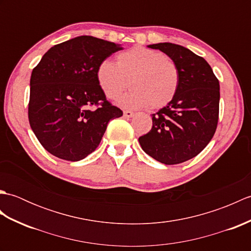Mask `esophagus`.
I'll return each mask as SVG.
<instances>
[{"instance_id":"esophagus-1","label":"esophagus","mask_w":251,"mask_h":251,"mask_svg":"<svg viewBox=\"0 0 251 251\" xmlns=\"http://www.w3.org/2000/svg\"><path fill=\"white\" fill-rule=\"evenodd\" d=\"M134 115H135V113L132 111H129V110L124 111V116L125 117H128V119H129V117H132Z\"/></svg>"}]
</instances>
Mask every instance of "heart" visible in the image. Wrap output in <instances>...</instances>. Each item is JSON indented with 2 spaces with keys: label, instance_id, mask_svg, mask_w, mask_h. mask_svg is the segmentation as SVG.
I'll list each match as a JSON object with an SVG mask.
<instances>
[{
  "label": "heart",
  "instance_id": "heart-1",
  "mask_svg": "<svg viewBox=\"0 0 251 251\" xmlns=\"http://www.w3.org/2000/svg\"><path fill=\"white\" fill-rule=\"evenodd\" d=\"M96 78L101 92L111 100L120 97L129 81L131 90L119 100L123 108L143 109L151 105L161 109L177 95L180 73L177 65L162 52L136 46L117 55L116 63L101 61Z\"/></svg>",
  "mask_w": 251,
  "mask_h": 251
}]
</instances>
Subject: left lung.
<instances>
[{"label":"left lung","instance_id":"8db88e82","mask_svg":"<svg viewBox=\"0 0 251 251\" xmlns=\"http://www.w3.org/2000/svg\"><path fill=\"white\" fill-rule=\"evenodd\" d=\"M166 54L180 73L177 95L152 114V129L139 138L148 155L166 165L195 157L214 137L219 117L220 85L202 57L173 43L148 45Z\"/></svg>","mask_w":251,"mask_h":251}]
</instances>
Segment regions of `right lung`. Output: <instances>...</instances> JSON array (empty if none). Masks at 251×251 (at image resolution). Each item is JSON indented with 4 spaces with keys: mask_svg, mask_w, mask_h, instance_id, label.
Instances as JSON below:
<instances>
[{
    "mask_svg": "<svg viewBox=\"0 0 251 251\" xmlns=\"http://www.w3.org/2000/svg\"><path fill=\"white\" fill-rule=\"evenodd\" d=\"M122 49L90 35L52 46L31 74L29 122L52 155L77 162L94 152L110 120L123 115L106 101L96 78L101 61ZM99 105L96 110L89 108Z\"/></svg>",
    "mask_w": 251,
    "mask_h": 251,
    "instance_id": "obj_1",
    "label": "right lung"
}]
</instances>
